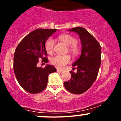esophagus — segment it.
<instances>
[{"label":"esophagus","mask_w":121,"mask_h":121,"mask_svg":"<svg viewBox=\"0 0 121 121\" xmlns=\"http://www.w3.org/2000/svg\"><path fill=\"white\" fill-rule=\"evenodd\" d=\"M57 71L59 72H63V70H61V69H60L59 68H57Z\"/></svg>","instance_id":"34e87169"}]
</instances>
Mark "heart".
<instances>
[{
    "mask_svg": "<svg viewBox=\"0 0 121 121\" xmlns=\"http://www.w3.org/2000/svg\"><path fill=\"white\" fill-rule=\"evenodd\" d=\"M59 39L66 45L69 46V50L73 53H77L78 52V48L76 45L77 40L76 39L69 35H62L59 36ZM55 41L52 37H49L45 43V48L47 53H52L53 51ZM70 57L69 55H56L51 59V62L53 65L57 67L62 68L65 65L70 61Z\"/></svg>",
    "mask_w": 121,
    "mask_h": 121,
    "instance_id": "b5f03b06",
    "label": "heart"
}]
</instances>
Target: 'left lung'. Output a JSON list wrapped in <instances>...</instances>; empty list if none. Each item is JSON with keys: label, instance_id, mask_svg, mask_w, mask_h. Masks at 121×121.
Masks as SVG:
<instances>
[{"label": "left lung", "instance_id": "8db88e82", "mask_svg": "<svg viewBox=\"0 0 121 121\" xmlns=\"http://www.w3.org/2000/svg\"><path fill=\"white\" fill-rule=\"evenodd\" d=\"M68 31L78 35L81 52L80 57L72 64L76 66L77 72L74 73L71 70V78L64 82V85L71 93L80 94L88 90L96 80L101 62V45L84 28H73Z\"/></svg>", "mask_w": 121, "mask_h": 121}]
</instances>
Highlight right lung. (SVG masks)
Segmentation results:
<instances>
[{
  "label": "right lung",
  "mask_w": 121,
  "mask_h": 121,
  "mask_svg": "<svg viewBox=\"0 0 121 121\" xmlns=\"http://www.w3.org/2000/svg\"><path fill=\"white\" fill-rule=\"evenodd\" d=\"M56 29H37L30 33L16 47L13 58V70L18 82L23 89L32 94L45 89L48 76L56 71L52 65L47 64L44 68L37 67L39 59L47 63V52L45 48L46 40Z\"/></svg>",
  "instance_id": "right-lung-1"
}]
</instances>
